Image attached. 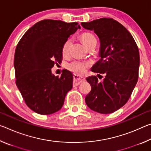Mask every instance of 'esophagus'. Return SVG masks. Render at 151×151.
Returning <instances> with one entry per match:
<instances>
[{"instance_id":"34e87169","label":"esophagus","mask_w":151,"mask_h":151,"mask_svg":"<svg viewBox=\"0 0 151 151\" xmlns=\"http://www.w3.org/2000/svg\"><path fill=\"white\" fill-rule=\"evenodd\" d=\"M84 81H85V78L81 77L77 75H73V85L75 86L79 85L82 82Z\"/></svg>"}]
</instances>
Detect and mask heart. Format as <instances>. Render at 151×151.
I'll list each match as a JSON object with an SVG mask.
<instances>
[{
	"mask_svg": "<svg viewBox=\"0 0 151 151\" xmlns=\"http://www.w3.org/2000/svg\"><path fill=\"white\" fill-rule=\"evenodd\" d=\"M81 39L86 47L94 40H96L93 35L90 32H84L81 36ZM72 43V40L70 39L66 40L62 47V54L63 56H67L69 54L70 47ZM91 63L89 61L75 60L68 63L67 68L72 72L77 73L78 75H83L85 73L88 68L90 67Z\"/></svg>",
	"mask_w": 151,
	"mask_h": 151,
	"instance_id": "heart-1",
	"label": "heart"
}]
</instances>
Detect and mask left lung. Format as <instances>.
I'll return each instance as SVG.
<instances>
[{
    "instance_id": "8db88e82",
    "label": "left lung",
    "mask_w": 151,
    "mask_h": 151,
    "mask_svg": "<svg viewBox=\"0 0 151 151\" xmlns=\"http://www.w3.org/2000/svg\"><path fill=\"white\" fill-rule=\"evenodd\" d=\"M86 29L94 30L101 42V59L92 68L104 75L99 82L96 76L86 78L91 91L85 97L87 106L101 114L115 112L127 103L139 78V48L131 33L111 18L81 22ZM100 76L101 77L99 76ZM101 79L103 76L98 75Z\"/></svg>"
}]
</instances>
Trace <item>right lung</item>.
Segmentation results:
<instances>
[{"label": "right lung", "instance_id": "add662e5", "mask_svg": "<svg viewBox=\"0 0 151 151\" xmlns=\"http://www.w3.org/2000/svg\"><path fill=\"white\" fill-rule=\"evenodd\" d=\"M81 27L78 22L46 19L36 23L19 40L14 53L16 85L27 105L47 115L62 108L73 87V75L63 70L60 77L51 72L62 60V47Z\"/></svg>", "mask_w": 151, "mask_h": 151}]
</instances>
